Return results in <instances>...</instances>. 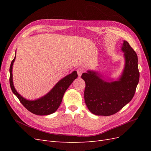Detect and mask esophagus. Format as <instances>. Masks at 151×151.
Instances as JSON below:
<instances>
[{"mask_svg": "<svg viewBox=\"0 0 151 151\" xmlns=\"http://www.w3.org/2000/svg\"><path fill=\"white\" fill-rule=\"evenodd\" d=\"M84 70L83 69V68H77V74H78L79 77H81L82 74H83V73H84Z\"/></svg>", "mask_w": 151, "mask_h": 151, "instance_id": "obj_1", "label": "esophagus"}]
</instances>
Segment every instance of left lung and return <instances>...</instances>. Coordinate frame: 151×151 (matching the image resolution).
Segmentation results:
<instances>
[{
	"instance_id": "obj_1",
	"label": "left lung",
	"mask_w": 151,
	"mask_h": 151,
	"mask_svg": "<svg viewBox=\"0 0 151 151\" xmlns=\"http://www.w3.org/2000/svg\"><path fill=\"white\" fill-rule=\"evenodd\" d=\"M121 50L125 65L122 74L116 80L106 79L98 71L92 70L82 74V79L86 83V104L96 115H113L129 103L134 96L139 81L137 55L125 40Z\"/></svg>"
}]
</instances>
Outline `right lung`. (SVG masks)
<instances>
[{"mask_svg":"<svg viewBox=\"0 0 151 151\" xmlns=\"http://www.w3.org/2000/svg\"><path fill=\"white\" fill-rule=\"evenodd\" d=\"M16 55L11 63L10 72V86L12 93L19 99L22 104L32 113L37 115H48L55 112L60 106L62 98L66 90L77 77V74L76 70L71 74L66 76L53 86V88L43 96L35 100H29L22 97L17 93L13 83L12 67L15 61Z\"/></svg>","mask_w":151,"mask_h":151,"instance_id":"obj_1","label":"right lung"}]
</instances>
